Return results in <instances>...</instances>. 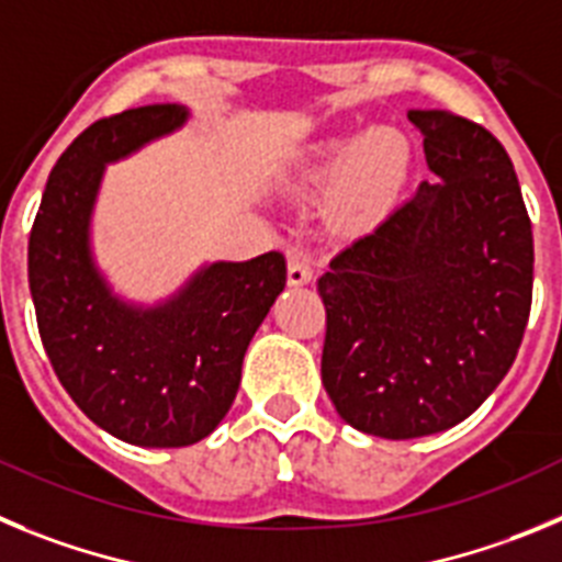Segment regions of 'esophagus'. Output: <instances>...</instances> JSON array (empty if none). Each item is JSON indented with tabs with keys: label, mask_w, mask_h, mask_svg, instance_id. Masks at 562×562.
<instances>
[{
	"label": "esophagus",
	"mask_w": 562,
	"mask_h": 562,
	"mask_svg": "<svg viewBox=\"0 0 562 562\" xmlns=\"http://www.w3.org/2000/svg\"><path fill=\"white\" fill-rule=\"evenodd\" d=\"M313 280V260L305 251H293L288 257V285H307Z\"/></svg>",
	"instance_id": "obj_1"
}]
</instances>
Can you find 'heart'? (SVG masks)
<instances>
[{"label": "heart", "mask_w": 562, "mask_h": 562, "mask_svg": "<svg viewBox=\"0 0 562 562\" xmlns=\"http://www.w3.org/2000/svg\"><path fill=\"white\" fill-rule=\"evenodd\" d=\"M408 170V145L397 131L372 128L367 134L347 139L333 150L327 161L313 168L316 184L347 181V201L356 210L369 212L386 204Z\"/></svg>", "instance_id": "b5f03b06"}]
</instances>
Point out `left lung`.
I'll list each match as a JSON object with an SVG mask.
<instances>
[{"label":"left lung","instance_id":"1","mask_svg":"<svg viewBox=\"0 0 562 562\" xmlns=\"http://www.w3.org/2000/svg\"><path fill=\"white\" fill-rule=\"evenodd\" d=\"M423 181L318 277L322 383L344 423L414 439L476 412L518 356L532 307V224L504 145L451 111H408Z\"/></svg>","mask_w":562,"mask_h":562}]
</instances>
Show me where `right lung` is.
<instances>
[{
	"instance_id": "right-lung-1",
	"label": "right lung",
	"mask_w": 562,
	"mask_h": 562,
	"mask_svg": "<svg viewBox=\"0 0 562 562\" xmlns=\"http://www.w3.org/2000/svg\"><path fill=\"white\" fill-rule=\"evenodd\" d=\"M179 103L92 123L55 161L27 246V277L55 375L94 426L143 448L215 431L240 386L246 347L285 288V257L210 262L154 307L120 300L92 257L94 201L109 161L173 134Z\"/></svg>"
}]
</instances>
